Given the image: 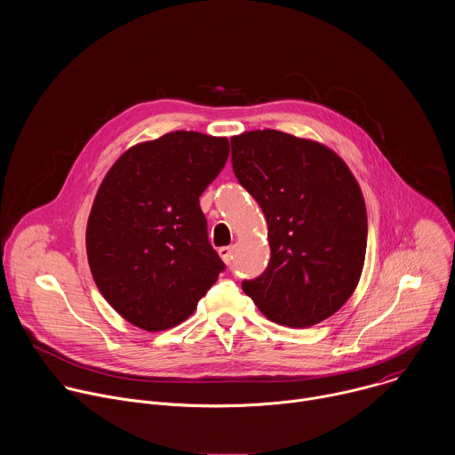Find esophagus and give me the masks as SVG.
Returning <instances> with one entry per match:
<instances>
[{
    "mask_svg": "<svg viewBox=\"0 0 455 455\" xmlns=\"http://www.w3.org/2000/svg\"><path fill=\"white\" fill-rule=\"evenodd\" d=\"M218 253H220V257L223 259L225 265H230V261H232V246H221V248L218 250Z\"/></svg>",
    "mask_w": 455,
    "mask_h": 455,
    "instance_id": "esophagus-1",
    "label": "esophagus"
}]
</instances>
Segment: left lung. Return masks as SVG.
Segmentation results:
<instances>
[{
    "label": "left lung",
    "mask_w": 455,
    "mask_h": 455,
    "mask_svg": "<svg viewBox=\"0 0 455 455\" xmlns=\"http://www.w3.org/2000/svg\"><path fill=\"white\" fill-rule=\"evenodd\" d=\"M239 183L268 225L270 263L243 291L267 318L309 328L355 293L365 261L367 211L347 164L328 146L275 129L230 139Z\"/></svg>",
    "instance_id": "left-lung-1"
}]
</instances>
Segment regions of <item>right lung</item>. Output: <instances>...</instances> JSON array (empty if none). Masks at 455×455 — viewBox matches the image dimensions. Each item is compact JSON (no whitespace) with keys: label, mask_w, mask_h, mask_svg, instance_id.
I'll return each mask as SVG.
<instances>
[{"label":"right lung","mask_w":455,"mask_h":455,"mask_svg":"<svg viewBox=\"0 0 455 455\" xmlns=\"http://www.w3.org/2000/svg\"><path fill=\"white\" fill-rule=\"evenodd\" d=\"M227 137L171 132L129 148L106 172L86 225L93 281L144 331L178 326L225 268L200 196L228 158Z\"/></svg>","instance_id":"obj_1"}]
</instances>
